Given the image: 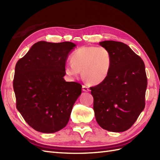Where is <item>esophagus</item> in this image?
<instances>
[{
	"label": "esophagus",
	"mask_w": 160,
	"mask_h": 160,
	"mask_svg": "<svg viewBox=\"0 0 160 160\" xmlns=\"http://www.w3.org/2000/svg\"><path fill=\"white\" fill-rule=\"evenodd\" d=\"M82 91H89V88L86 85H82Z\"/></svg>",
	"instance_id": "obj_1"
}]
</instances>
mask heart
Instances as JSON below:
<instances>
[{"label":"heart","instance_id":"heart-1","mask_svg":"<svg viewBox=\"0 0 160 160\" xmlns=\"http://www.w3.org/2000/svg\"><path fill=\"white\" fill-rule=\"evenodd\" d=\"M71 63L65 67L70 77H76L82 71L87 82L98 84L106 79L111 69V52L104 47H82L75 51L71 57Z\"/></svg>","mask_w":160,"mask_h":160}]
</instances>
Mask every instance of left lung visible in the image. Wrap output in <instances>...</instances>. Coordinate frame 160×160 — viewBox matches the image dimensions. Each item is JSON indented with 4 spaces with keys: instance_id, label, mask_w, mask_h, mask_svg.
<instances>
[{
    "instance_id": "left-lung-1",
    "label": "left lung",
    "mask_w": 160,
    "mask_h": 160,
    "mask_svg": "<svg viewBox=\"0 0 160 160\" xmlns=\"http://www.w3.org/2000/svg\"><path fill=\"white\" fill-rule=\"evenodd\" d=\"M100 45L109 50L112 63L106 79L90 87L95 116L105 130L123 132L132 127L145 107V65L123 42L105 40Z\"/></svg>"
}]
</instances>
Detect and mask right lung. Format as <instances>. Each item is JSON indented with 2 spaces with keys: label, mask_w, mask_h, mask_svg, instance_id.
<instances>
[{
  "label": "right lung",
  "mask_w": 160,
  "mask_h": 160,
  "mask_svg": "<svg viewBox=\"0 0 160 160\" xmlns=\"http://www.w3.org/2000/svg\"><path fill=\"white\" fill-rule=\"evenodd\" d=\"M76 45L40 41L17 62L13 81L16 108L34 130L52 133L69 122L82 85L66 82L65 64Z\"/></svg>",
  "instance_id": "right-lung-1"
}]
</instances>
